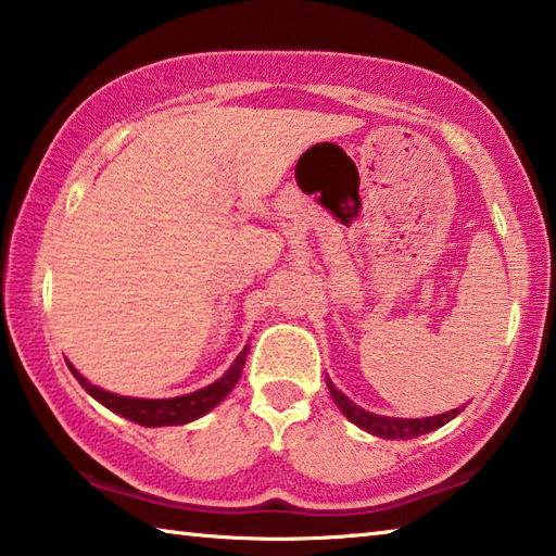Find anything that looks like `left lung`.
I'll return each mask as SVG.
<instances>
[{"instance_id":"left-lung-1","label":"left lung","mask_w":556,"mask_h":556,"mask_svg":"<svg viewBox=\"0 0 556 556\" xmlns=\"http://www.w3.org/2000/svg\"><path fill=\"white\" fill-rule=\"evenodd\" d=\"M328 381V389H330V396L336 401V406L345 413V416L355 422L357 428L371 432V435L383 438V440H410V438H418V435H426V432H432L450 422L454 416H459L464 410L462 408H454L450 413H440V416H430V418H387V416H377V413H369L365 408H359L352 403L345 393H340L336 387H332V381Z\"/></svg>"}]
</instances>
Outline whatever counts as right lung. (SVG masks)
<instances>
[{
	"mask_svg": "<svg viewBox=\"0 0 556 556\" xmlns=\"http://www.w3.org/2000/svg\"><path fill=\"white\" fill-rule=\"evenodd\" d=\"M248 350L250 348H245L243 352H240L233 365H230V369L218 381L208 383V387L199 389L194 393H187V396H177V399H130V396H118V393H109L104 389L94 387V383H89L73 365H70V362H67V367L75 375V379L83 383V389L89 393V396L97 399L109 410L118 413V416H124V418L134 420V422H138V426H146V428L185 426V422L197 420V418L204 416V413H208L211 408H216L218 403L224 401L230 391H233L240 375H243Z\"/></svg>",
	"mask_w": 556,
	"mask_h": 556,
	"instance_id": "obj_1",
	"label": "right lung"
}]
</instances>
